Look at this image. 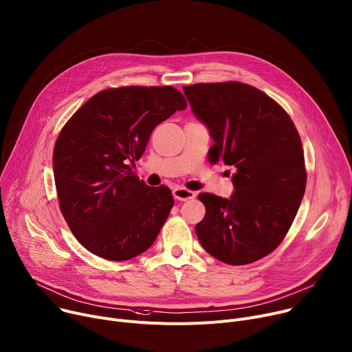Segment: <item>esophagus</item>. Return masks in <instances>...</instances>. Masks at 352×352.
I'll return each mask as SVG.
<instances>
[{
	"label": "esophagus",
	"instance_id": "1",
	"mask_svg": "<svg viewBox=\"0 0 352 352\" xmlns=\"http://www.w3.org/2000/svg\"><path fill=\"white\" fill-rule=\"evenodd\" d=\"M173 197L179 201H187V200L195 199L196 193L187 190V188H184V187H176L173 190Z\"/></svg>",
	"mask_w": 352,
	"mask_h": 352
}]
</instances>
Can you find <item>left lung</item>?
I'll use <instances>...</instances> for the list:
<instances>
[{"label":"left lung","mask_w":352,"mask_h":352,"mask_svg":"<svg viewBox=\"0 0 352 352\" xmlns=\"http://www.w3.org/2000/svg\"><path fill=\"white\" fill-rule=\"evenodd\" d=\"M183 91L214 141L210 160L235 170L230 199L199 195L206 215L197 238L224 263L255 262L280 244L300 207L306 168L299 132L275 100L252 86L200 83Z\"/></svg>","instance_id":"8db88e82"}]
</instances>
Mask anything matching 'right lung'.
Here are the masks:
<instances>
[{
	"label": "right lung",
	"mask_w": 352,
	"mask_h": 352,
	"mask_svg": "<svg viewBox=\"0 0 352 352\" xmlns=\"http://www.w3.org/2000/svg\"><path fill=\"white\" fill-rule=\"evenodd\" d=\"M186 107L172 86L107 89L60 131L53 149L60 211L91 254L126 261L155 242L173 196L166 186L145 184L131 166L145 152L155 126Z\"/></svg>",
	"instance_id": "right-lung-1"
}]
</instances>
